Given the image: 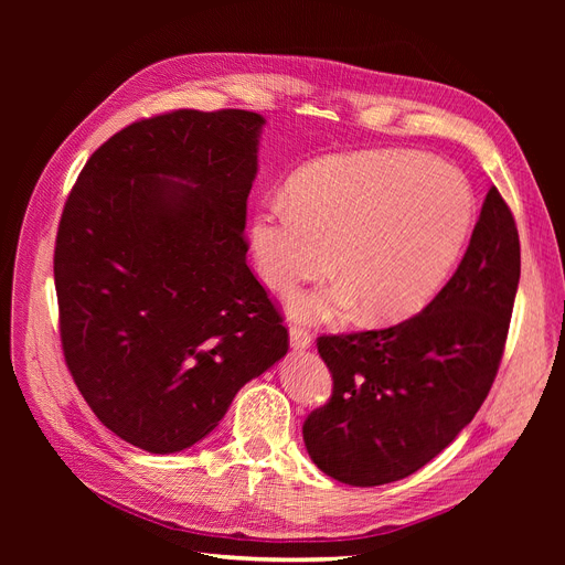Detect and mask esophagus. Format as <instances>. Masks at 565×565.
<instances>
[{
    "label": "esophagus",
    "mask_w": 565,
    "mask_h": 565,
    "mask_svg": "<svg viewBox=\"0 0 565 565\" xmlns=\"http://www.w3.org/2000/svg\"><path fill=\"white\" fill-rule=\"evenodd\" d=\"M313 343V337L309 330H302V328H290V345L295 350H309Z\"/></svg>",
    "instance_id": "34e87169"
}]
</instances>
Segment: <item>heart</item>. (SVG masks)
Masks as SVG:
<instances>
[{
  "instance_id": "heart-1",
  "label": "heart",
  "mask_w": 565,
  "mask_h": 565,
  "mask_svg": "<svg viewBox=\"0 0 565 565\" xmlns=\"http://www.w3.org/2000/svg\"><path fill=\"white\" fill-rule=\"evenodd\" d=\"M254 213L247 241L260 281L290 295L334 270L328 288L295 300L300 320H334L364 305L373 322L417 316L465 247L473 194L449 162L405 148L322 158Z\"/></svg>"
}]
</instances>
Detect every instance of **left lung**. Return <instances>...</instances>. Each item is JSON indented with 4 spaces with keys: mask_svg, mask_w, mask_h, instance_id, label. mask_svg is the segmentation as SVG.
<instances>
[{
    "mask_svg": "<svg viewBox=\"0 0 565 565\" xmlns=\"http://www.w3.org/2000/svg\"><path fill=\"white\" fill-rule=\"evenodd\" d=\"M518 281L515 220L490 188L458 270L422 313L387 330L318 339L334 390L302 426L316 467L371 488L447 449L492 387Z\"/></svg>",
    "mask_w": 565,
    "mask_h": 565,
    "instance_id": "1",
    "label": "left lung"
}]
</instances>
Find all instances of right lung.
Returning <instances> with one entry per match:
<instances>
[{"mask_svg": "<svg viewBox=\"0 0 565 565\" xmlns=\"http://www.w3.org/2000/svg\"><path fill=\"white\" fill-rule=\"evenodd\" d=\"M256 111L175 109L84 164L54 247L68 371L114 435L175 454L213 433L245 384L288 352L247 265Z\"/></svg>", "mask_w": 565, "mask_h": 565, "instance_id": "1", "label": "right lung"}]
</instances>
